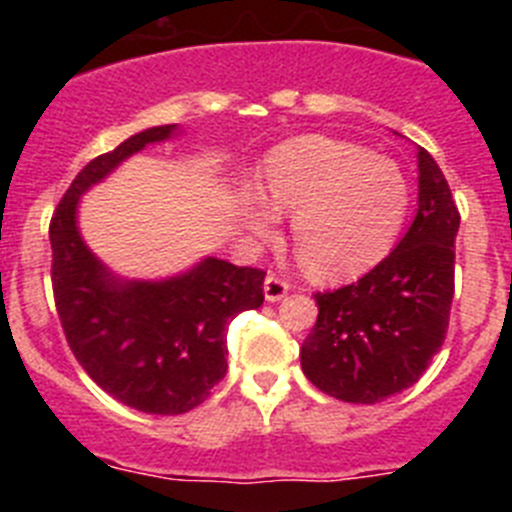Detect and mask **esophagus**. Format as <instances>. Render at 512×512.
<instances>
[{
    "mask_svg": "<svg viewBox=\"0 0 512 512\" xmlns=\"http://www.w3.org/2000/svg\"><path fill=\"white\" fill-rule=\"evenodd\" d=\"M289 292V284L284 279H279L277 274H269L264 279V297L266 302H279Z\"/></svg>",
    "mask_w": 512,
    "mask_h": 512,
    "instance_id": "esophagus-1",
    "label": "esophagus"
}]
</instances>
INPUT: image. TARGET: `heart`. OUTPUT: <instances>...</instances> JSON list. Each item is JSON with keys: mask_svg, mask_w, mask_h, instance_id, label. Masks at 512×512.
<instances>
[{"mask_svg": "<svg viewBox=\"0 0 512 512\" xmlns=\"http://www.w3.org/2000/svg\"><path fill=\"white\" fill-rule=\"evenodd\" d=\"M264 205H246L241 223L256 243L277 235V215H292V243L307 274L354 277L387 256L408 212V179L395 161L343 140H289L261 171Z\"/></svg>", "mask_w": 512, "mask_h": 512, "instance_id": "obj_1", "label": "heart"}]
</instances>
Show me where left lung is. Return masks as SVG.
<instances>
[{"instance_id":"obj_1","label":"left lung","mask_w":512,"mask_h":512,"mask_svg":"<svg viewBox=\"0 0 512 512\" xmlns=\"http://www.w3.org/2000/svg\"><path fill=\"white\" fill-rule=\"evenodd\" d=\"M418 171V212L395 251L359 282L315 295L318 320L300 348L302 372L336 400L374 405L408 390L446 338L461 217L425 148Z\"/></svg>"}]
</instances>
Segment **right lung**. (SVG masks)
I'll return each mask as SVG.
<instances>
[{
  "label": "right lung",
  "instance_id": "right-lung-1",
  "mask_svg": "<svg viewBox=\"0 0 512 512\" xmlns=\"http://www.w3.org/2000/svg\"><path fill=\"white\" fill-rule=\"evenodd\" d=\"M176 125L140 130L89 161L51 220L53 297L63 333L84 372L128 408L179 415L207 400L228 372V323L264 302V271L207 256L166 279H122L79 230L81 197Z\"/></svg>",
  "mask_w": 512,
  "mask_h": 512
}]
</instances>
